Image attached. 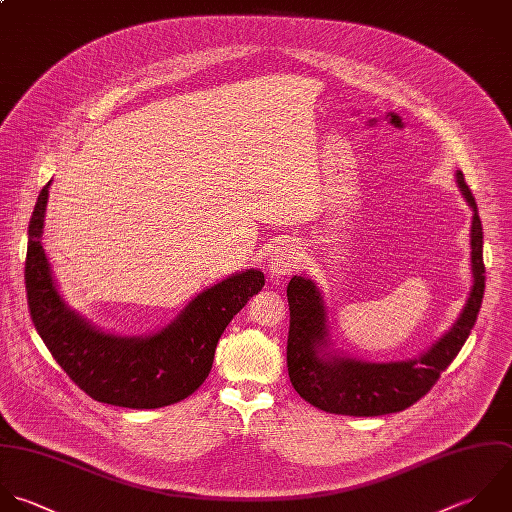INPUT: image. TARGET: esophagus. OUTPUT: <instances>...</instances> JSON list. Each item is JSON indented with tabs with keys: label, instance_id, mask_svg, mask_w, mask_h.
I'll list each match as a JSON object with an SVG mask.
<instances>
[{
	"label": "esophagus",
	"instance_id": "obj_1",
	"mask_svg": "<svg viewBox=\"0 0 512 512\" xmlns=\"http://www.w3.org/2000/svg\"><path fill=\"white\" fill-rule=\"evenodd\" d=\"M301 265V253L299 247L293 243H283L279 245L269 259V273L275 279H281L285 275H291L293 271H297Z\"/></svg>",
	"mask_w": 512,
	"mask_h": 512
}]
</instances>
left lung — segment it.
<instances>
[{
	"label": "left lung",
	"instance_id": "obj_1",
	"mask_svg": "<svg viewBox=\"0 0 512 512\" xmlns=\"http://www.w3.org/2000/svg\"><path fill=\"white\" fill-rule=\"evenodd\" d=\"M457 185L473 209L469 299L453 327L425 353L407 361H361L335 349L329 331V309L315 281L295 275L287 287L289 339L287 367L295 391L313 407L349 417L399 413L425 397L441 373L453 363L477 323L485 295L483 225L475 197L461 171Z\"/></svg>",
	"mask_w": 512,
	"mask_h": 512
}]
</instances>
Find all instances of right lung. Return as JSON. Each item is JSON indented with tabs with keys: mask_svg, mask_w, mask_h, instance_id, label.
Segmentation results:
<instances>
[{
	"mask_svg": "<svg viewBox=\"0 0 512 512\" xmlns=\"http://www.w3.org/2000/svg\"><path fill=\"white\" fill-rule=\"evenodd\" d=\"M41 189L27 229L25 291L33 325L53 359L91 399L127 409H159L193 395L207 379L219 337L265 285L245 269L201 291L163 329L123 337L71 309L53 279L41 235L49 197Z\"/></svg>",
	"mask_w": 512,
	"mask_h": 512,
	"instance_id": "add662e5",
	"label": "right lung"
}]
</instances>
